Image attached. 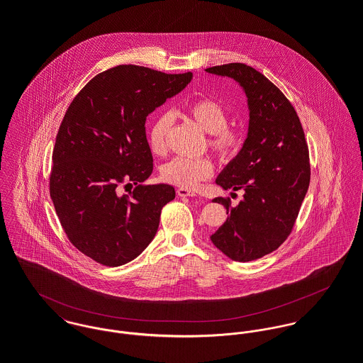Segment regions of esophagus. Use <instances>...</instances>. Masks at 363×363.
Wrapping results in <instances>:
<instances>
[{
  "label": "esophagus",
  "mask_w": 363,
  "mask_h": 363,
  "mask_svg": "<svg viewBox=\"0 0 363 363\" xmlns=\"http://www.w3.org/2000/svg\"><path fill=\"white\" fill-rule=\"evenodd\" d=\"M177 194H179L180 197H193V196H196V193H194L193 190L186 189V187H180V189H177Z\"/></svg>",
  "instance_id": "obj_1"
}]
</instances>
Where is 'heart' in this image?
Instances as JSON below:
<instances>
[{
  "label": "heart",
  "instance_id": "obj_1",
  "mask_svg": "<svg viewBox=\"0 0 363 363\" xmlns=\"http://www.w3.org/2000/svg\"><path fill=\"white\" fill-rule=\"evenodd\" d=\"M187 114L196 121L208 137V145L222 162H230L243 148L245 134L238 127H230L228 108L213 98L203 96L186 107ZM173 125V114L160 113L152 121L148 131V144L155 155L166 154L167 135ZM213 172V164L207 156L201 157H174L164 163L160 176L164 182L179 187H196L200 182L207 180Z\"/></svg>",
  "mask_w": 363,
  "mask_h": 363
}]
</instances>
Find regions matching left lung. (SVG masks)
<instances>
[{
  "instance_id": "left-lung-1",
  "label": "left lung",
  "mask_w": 363,
  "mask_h": 363,
  "mask_svg": "<svg viewBox=\"0 0 363 363\" xmlns=\"http://www.w3.org/2000/svg\"><path fill=\"white\" fill-rule=\"evenodd\" d=\"M206 71L239 82L250 110L242 151L215 180L225 190H243V200L236 207H230L229 199L213 200L226 208L228 218L211 240L235 261L261 259L291 235L308 193L311 163L305 133L286 96L253 67L230 62Z\"/></svg>"
}]
</instances>
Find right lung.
I'll use <instances>...</instances> for the list:
<instances>
[{
  "label": "right lung",
  "instance_id": "right-lung-1",
  "mask_svg": "<svg viewBox=\"0 0 363 363\" xmlns=\"http://www.w3.org/2000/svg\"><path fill=\"white\" fill-rule=\"evenodd\" d=\"M193 74L117 65L92 78L67 108L52 150L50 197L69 242L107 267L138 257L155 238L169 184H143L154 159L150 113L182 92ZM136 189L121 196L118 187Z\"/></svg>",
  "mask_w": 363,
  "mask_h": 363
}]
</instances>
